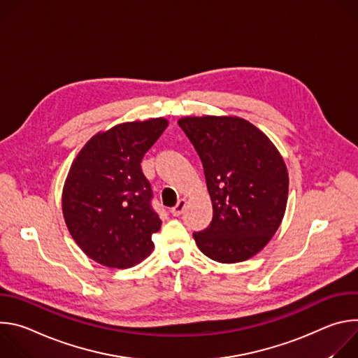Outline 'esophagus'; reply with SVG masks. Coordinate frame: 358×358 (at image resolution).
Instances as JSON below:
<instances>
[{
  "label": "esophagus",
  "mask_w": 358,
  "mask_h": 358,
  "mask_svg": "<svg viewBox=\"0 0 358 358\" xmlns=\"http://www.w3.org/2000/svg\"><path fill=\"white\" fill-rule=\"evenodd\" d=\"M185 203H187V199H185V198L178 199V202L176 203V207H173V208H171V214H173L174 217H180V215L184 213Z\"/></svg>",
  "instance_id": "1"
}]
</instances>
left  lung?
<instances>
[{
  "label": "left lung",
  "mask_w": 358,
  "mask_h": 358,
  "mask_svg": "<svg viewBox=\"0 0 358 358\" xmlns=\"http://www.w3.org/2000/svg\"><path fill=\"white\" fill-rule=\"evenodd\" d=\"M178 126L201 159L213 201V221L194 239L221 264L246 261L278 231L289 177L271 140L239 117H184Z\"/></svg>",
  "instance_id": "left-lung-1"
}]
</instances>
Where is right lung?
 I'll return each instance as SVG.
<instances>
[{
    "instance_id": "add662e5",
    "label": "right lung",
    "mask_w": 358,
    "mask_h": 358,
    "mask_svg": "<svg viewBox=\"0 0 358 358\" xmlns=\"http://www.w3.org/2000/svg\"><path fill=\"white\" fill-rule=\"evenodd\" d=\"M166 119L123 123L92 137L73 162L62 195L68 229L93 261L130 268L151 253L162 227L141 160L166 130Z\"/></svg>"
}]
</instances>
